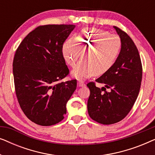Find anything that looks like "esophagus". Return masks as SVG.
Returning a JSON list of instances; mask_svg holds the SVG:
<instances>
[{
  "label": "esophagus",
  "instance_id": "esophagus-1",
  "mask_svg": "<svg viewBox=\"0 0 155 155\" xmlns=\"http://www.w3.org/2000/svg\"><path fill=\"white\" fill-rule=\"evenodd\" d=\"M84 85H85V84H84L83 81H80H80L78 82V87H83Z\"/></svg>",
  "mask_w": 155,
  "mask_h": 155
}]
</instances>
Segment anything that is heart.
<instances>
[{"label":"heart","mask_w":155,"mask_h":155,"mask_svg":"<svg viewBox=\"0 0 155 155\" xmlns=\"http://www.w3.org/2000/svg\"><path fill=\"white\" fill-rule=\"evenodd\" d=\"M89 47L85 61L72 71V76L81 80L93 75H102L111 70L117 61L122 48L121 39L116 35L97 28L83 29L75 39H70L63 46V55L68 64L75 67L82 50Z\"/></svg>","instance_id":"heart-1"}]
</instances>
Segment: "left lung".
Segmentation results:
<instances>
[{"mask_svg":"<svg viewBox=\"0 0 155 155\" xmlns=\"http://www.w3.org/2000/svg\"><path fill=\"white\" fill-rule=\"evenodd\" d=\"M114 27L122 42L119 56L108 73L95 80L104 87H97L94 82L87 84L90 90L89 116L104 125L116 124L128 115L138 96L143 77L140 57L134 42L124 31Z\"/></svg>","mask_w":155,"mask_h":155,"instance_id":"1","label":"left lung"}]
</instances>
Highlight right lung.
<instances>
[{
  "label": "right lung",
  "instance_id": "add662e5",
  "mask_svg": "<svg viewBox=\"0 0 155 155\" xmlns=\"http://www.w3.org/2000/svg\"><path fill=\"white\" fill-rule=\"evenodd\" d=\"M75 26L46 25L27 35L12 63L15 89L25 116L36 124L52 126L66 114V104L77 87V80L62 82L69 74L63 45Z\"/></svg>",
  "mask_w": 155,
  "mask_h": 155
}]
</instances>
